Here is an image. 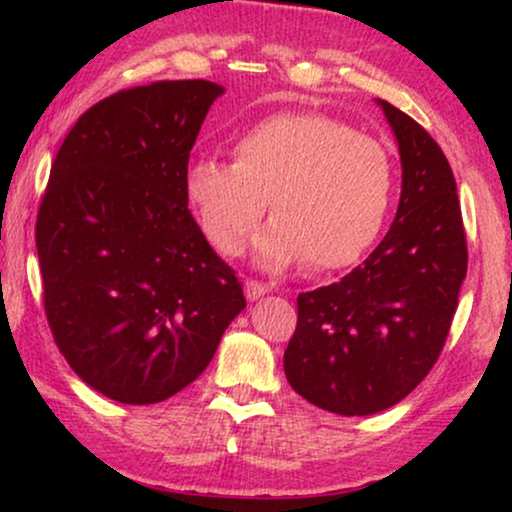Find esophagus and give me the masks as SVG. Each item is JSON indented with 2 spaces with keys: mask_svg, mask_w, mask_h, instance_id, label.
I'll list each match as a JSON object with an SVG mask.
<instances>
[{
  "mask_svg": "<svg viewBox=\"0 0 512 512\" xmlns=\"http://www.w3.org/2000/svg\"><path fill=\"white\" fill-rule=\"evenodd\" d=\"M244 293H247L249 300H258L263 298L265 293H270V286L263 282H256V279H247V282H244Z\"/></svg>",
  "mask_w": 512,
  "mask_h": 512,
  "instance_id": "obj_1",
  "label": "esophagus"
}]
</instances>
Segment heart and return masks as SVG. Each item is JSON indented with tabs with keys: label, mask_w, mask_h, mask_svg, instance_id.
<instances>
[{
	"label": "heart",
	"mask_w": 512,
	"mask_h": 512,
	"mask_svg": "<svg viewBox=\"0 0 512 512\" xmlns=\"http://www.w3.org/2000/svg\"><path fill=\"white\" fill-rule=\"evenodd\" d=\"M235 163L198 158L184 195L209 244L240 254L270 200L275 216L256 237L270 268L305 258L310 270H338L370 249L387 216L394 167L373 137L321 114H277L235 142Z\"/></svg>",
	"instance_id": "obj_1"
}]
</instances>
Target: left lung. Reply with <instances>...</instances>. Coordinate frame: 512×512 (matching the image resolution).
<instances>
[{
	"label": "left lung",
	"mask_w": 512,
	"mask_h": 512,
	"mask_svg": "<svg viewBox=\"0 0 512 512\" xmlns=\"http://www.w3.org/2000/svg\"><path fill=\"white\" fill-rule=\"evenodd\" d=\"M401 153L396 219L366 261L298 296L284 352L286 380L305 401L345 417L403 401L445 345L466 279V235L452 167L429 132L377 100Z\"/></svg>",
	"instance_id": "8db88e82"
}]
</instances>
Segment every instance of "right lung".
I'll list each match as a JSON object with an SVG mask.
<instances>
[{"label": "right lung", "mask_w": 512, "mask_h": 512, "mask_svg": "<svg viewBox=\"0 0 512 512\" xmlns=\"http://www.w3.org/2000/svg\"><path fill=\"white\" fill-rule=\"evenodd\" d=\"M223 86L156 81L97 102L62 142L37 216L55 345L88 387L160 403L214 359L247 307L184 195L188 156Z\"/></svg>", "instance_id": "right-lung-1"}]
</instances>
